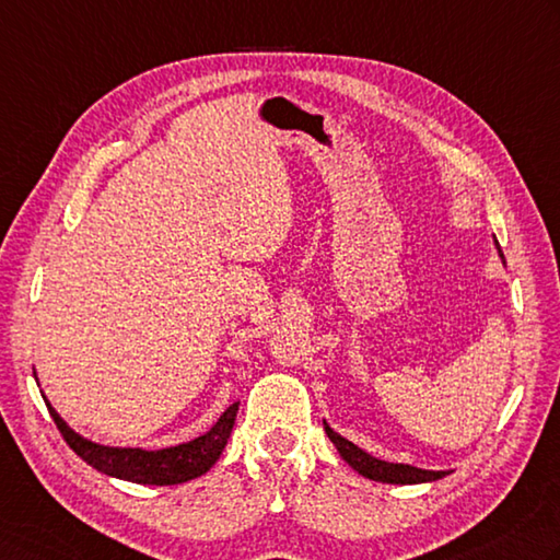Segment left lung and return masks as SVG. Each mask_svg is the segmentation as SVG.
Masks as SVG:
<instances>
[{"mask_svg":"<svg viewBox=\"0 0 560 560\" xmlns=\"http://www.w3.org/2000/svg\"><path fill=\"white\" fill-rule=\"evenodd\" d=\"M500 257H502V252H500ZM502 261H505V257H502ZM325 432H327V436H330V442L337 446L339 456H342L345 462L357 470V474H361L369 480H378V483L412 486V483H430V480H440L446 476V470H424V468H415L408 464L381 462V458L366 454L364 448H359L357 444L345 440L342 434H337L327 422H325Z\"/></svg>","mask_w":560,"mask_h":560,"instance_id":"1","label":"left lung"}]
</instances>
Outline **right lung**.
<instances>
[{
  "label": "right lung",
  "mask_w": 560,
  "mask_h": 560,
  "mask_svg": "<svg viewBox=\"0 0 560 560\" xmlns=\"http://www.w3.org/2000/svg\"><path fill=\"white\" fill-rule=\"evenodd\" d=\"M46 405L50 418L58 424L62 440L68 442L72 452L92 468L102 470L106 476L130 480V483L140 486H177L203 476L206 470H211V466L221 458L223 448L230 440V432H233L240 402L230 405L206 434L177 446L158 448V452H145V448L130 446H104L84 440L82 434H77L72 427L55 412L48 400Z\"/></svg>",
  "instance_id": "1"
}]
</instances>
